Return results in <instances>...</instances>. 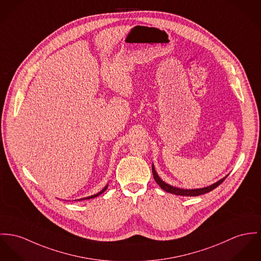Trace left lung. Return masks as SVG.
I'll return each mask as SVG.
<instances>
[{
    "label": "left lung",
    "instance_id": "1",
    "mask_svg": "<svg viewBox=\"0 0 261 261\" xmlns=\"http://www.w3.org/2000/svg\"><path fill=\"white\" fill-rule=\"evenodd\" d=\"M152 172H153V176H154V179L156 180V182L161 187V189H163L164 191L170 193V194H174V195H177V196H186V197H198V196H201L203 194H206L211 191H213L214 189H216L217 187H219L221 185V182L223 180H225V178L227 177V175L225 177H223L222 179L220 180H218L217 182L208 186V187H204V188H200V189H180V188H177V187H173L167 182H165L164 180L161 179L159 177V175L157 174L156 170H155V166L154 164H152Z\"/></svg>",
    "mask_w": 261,
    "mask_h": 261
}]
</instances>
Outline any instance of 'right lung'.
Wrapping results in <instances>:
<instances>
[{
	"mask_svg": "<svg viewBox=\"0 0 261 261\" xmlns=\"http://www.w3.org/2000/svg\"><path fill=\"white\" fill-rule=\"evenodd\" d=\"M107 187H108V185H106V186L104 187V189H102V190H101L99 193H97V194H95V195H92V196H90V197H87V198H83V199H80V200H75V201H83V200H89V199H93V198H96V197H98L99 195H101L102 193H104V192L106 191Z\"/></svg>",
	"mask_w": 261,
	"mask_h": 261,
	"instance_id": "right-lung-1",
	"label": "right lung"
}]
</instances>
